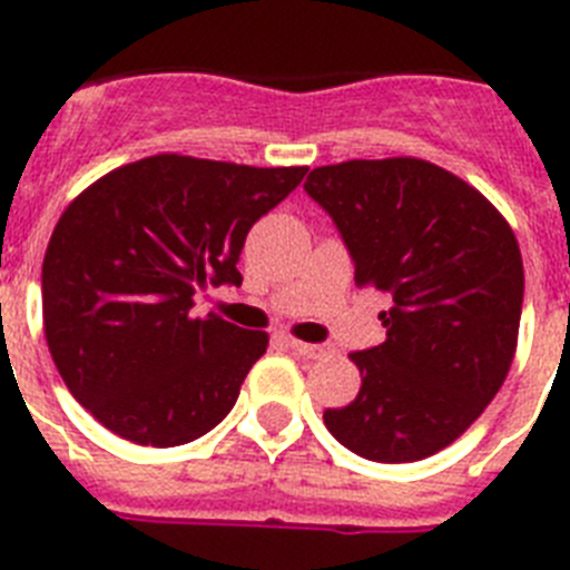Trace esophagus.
Wrapping results in <instances>:
<instances>
[{
	"instance_id": "34e87169",
	"label": "esophagus",
	"mask_w": 570,
	"mask_h": 570,
	"mask_svg": "<svg viewBox=\"0 0 570 570\" xmlns=\"http://www.w3.org/2000/svg\"><path fill=\"white\" fill-rule=\"evenodd\" d=\"M288 345L294 347L296 354H299V356H305V360H316V356H322V354H325V347H322V345H311V342L294 340V336H291V340H288Z\"/></svg>"
}]
</instances>
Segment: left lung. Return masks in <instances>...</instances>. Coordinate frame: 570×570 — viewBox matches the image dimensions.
Returning a JSON list of instances; mask_svg holds the SVG:
<instances>
[{
	"instance_id": "left-lung-1",
	"label": "left lung",
	"mask_w": 570,
	"mask_h": 570,
	"mask_svg": "<svg viewBox=\"0 0 570 570\" xmlns=\"http://www.w3.org/2000/svg\"><path fill=\"white\" fill-rule=\"evenodd\" d=\"M305 190L340 228L356 288L391 299L385 342L351 354L360 394L325 425L365 460H425L505 382L525 291L517 236L473 185L416 156L322 165Z\"/></svg>"
}]
</instances>
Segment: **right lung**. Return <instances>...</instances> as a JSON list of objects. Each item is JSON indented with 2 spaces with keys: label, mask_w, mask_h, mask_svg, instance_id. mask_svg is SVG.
Returning <instances> with one entry per match:
<instances>
[{
  "label": "right lung",
  "mask_w": 570,
  "mask_h": 570,
  "mask_svg": "<svg viewBox=\"0 0 570 570\" xmlns=\"http://www.w3.org/2000/svg\"><path fill=\"white\" fill-rule=\"evenodd\" d=\"M305 174L156 154L65 208L42 262L45 340L73 400L108 431L174 448L228 416L268 334L194 316V294L239 285L250 225Z\"/></svg>",
  "instance_id": "obj_1"
}]
</instances>
